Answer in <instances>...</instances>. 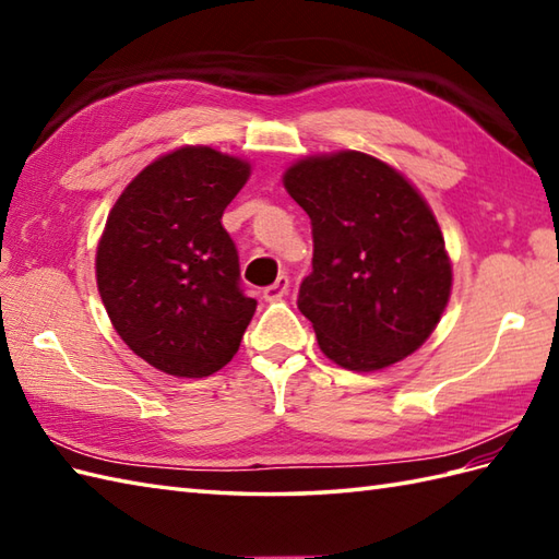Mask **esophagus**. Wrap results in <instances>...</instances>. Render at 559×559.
I'll use <instances>...</instances> for the list:
<instances>
[{"label":"esophagus","mask_w":559,"mask_h":559,"mask_svg":"<svg viewBox=\"0 0 559 559\" xmlns=\"http://www.w3.org/2000/svg\"><path fill=\"white\" fill-rule=\"evenodd\" d=\"M288 288H290V278L286 276V273H281V276L271 283V286H266L264 288V300H269V302H273V300H281L283 295L288 293Z\"/></svg>","instance_id":"esophagus-1"}]
</instances>
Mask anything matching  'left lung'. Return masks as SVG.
I'll list each match as a JSON object with an SVG mask.
<instances>
[{"mask_svg":"<svg viewBox=\"0 0 559 559\" xmlns=\"http://www.w3.org/2000/svg\"><path fill=\"white\" fill-rule=\"evenodd\" d=\"M283 182L312 223L298 310L326 358L370 372L420 348L447 307L451 264L413 185L358 151L300 160Z\"/></svg>","mask_w":559,"mask_h":559,"instance_id":"obj_1","label":"left lung"}]
</instances>
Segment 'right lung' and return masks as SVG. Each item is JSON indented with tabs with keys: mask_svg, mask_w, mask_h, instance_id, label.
<instances>
[{
	"mask_svg": "<svg viewBox=\"0 0 559 559\" xmlns=\"http://www.w3.org/2000/svg\"><path fill=\"white\" fill-rule=\"evenodd\" d=\"M247 177V163L187 146L141 170L110 211L100 298L117 334L156 370L209 377L240 348L257 300L221 218Z\"/></svg>",
	"mask_w": 559,
	"mask_h": 559,
	"instance_id": "obj_1",
	"label": "right lung"
}]
</instances>
